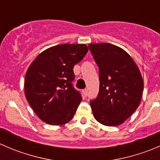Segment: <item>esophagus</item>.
<instances>
[{
  "label": "esophagus",
  "mask_w": 160,
  "mask_h": 160,
  "mask_svg": "<svg viewBox=\"0 0 160 160\" xmlns=\"http://www.w3.org/2000/svg\"><path fill=\"white\" fill-rule=\"evenodd\" d=\"M83 93L85 96H88V89H84L83 90Z\"/></svg>",
  "instance_id": "esophagus-1"
}]
</instances>
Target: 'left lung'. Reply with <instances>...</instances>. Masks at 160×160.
Returning a JSON list of instances; mask_svg holds the SVG:
<instances>
[{
    "label": "left lung",
    "mask_w": 160,
    "mask_h": 160,
    "mask_svg": "<svg viewBox=\"0 0 160 160\" xmlns=\"http://www.w3.org/2000/svg\"><path fill=\"white\" fill-rule=\"evenodd\" d=\"M88 46L99 68V93L90 101L93 116L106 126L122 125L141 102L144 88L141 72L118 46L105 42Z\"/></svg>",
    "instance_id": "left-lung-1"
}]
</instances>
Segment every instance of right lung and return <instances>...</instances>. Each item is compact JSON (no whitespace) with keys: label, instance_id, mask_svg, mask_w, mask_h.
<instances>
[{"label":"right lung","instance_id":"obj_1","mask_svg":"<svg viewBox=\"0 0 160 160\" xmlns=\"http://www.w3.org/2000/svg\"><path fill=\"white\" fill-rule=\"evenodd\" d=\"M88 51L85 44H61L40 53L25 74V94L38 118L52 125L69 122L82 101L72 86L73 67Z\"/></svg>","mask_w":160,"mask_h":160}]
</instances>
